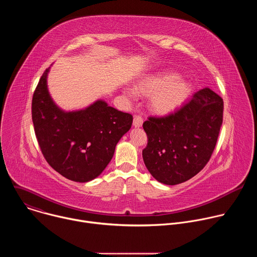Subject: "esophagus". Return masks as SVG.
Returning a JSON list of instances; mask_svg holds the SVG:
<instances>
[{
	"mask_svg": "<svg viewBox=\"0 0 257 257\" xmlns=\"http://www.w3.org/2000/svg\"><path fill=\"white\" fill-rule=\"evenodd\" d=\"M142 123H143V120L140 116H135L134 119H133V126L135 128H139L142 126Z\"/></svg>",
	"mask_w": 257,
	"mask_h": 257,
	"instance_id": "obj_1",
	"label": "esophagus"
}]
</instances>
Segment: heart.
<instances>
[{
    "label": "heart",
    "mask_w": 257,
    "mask_h": 257,
    "mask_svg": "<svg viewBox=\"0 0 257 257\" xmlns=\"http://www.w3.org/2000/svg\"><path fill=\"white\" fill-rule=\"evenodd\" d=\"M136 92L150 95V107L158 115H169L184 103L191 93L190 83L173 73L153 75L141 79L135 88ZM132 96L133 92L127 90Z\"/></svg>",
    "instance_id": "b5f03b06"
}]
</instances>
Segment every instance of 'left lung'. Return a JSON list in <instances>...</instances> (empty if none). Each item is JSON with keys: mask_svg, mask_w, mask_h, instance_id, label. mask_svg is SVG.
Masks as SVG:
<instances>
[{"mask_svg": "<svg viewBox=\"0 0 257 257\" xmlns=\"http://www.w3.org/2000/svg\"><path fill=\"white\" fill-rule=\"evenodd\" d=\"M223 98L205 87L179 111L143 123L148 145L142 158L152 176L177 185L198 174L209 161L223 123Z\"/></svg>", "mask_w": 257, "mask_h": 257, "instance_id": "left-lung-1", "label": "left lung"}]
</instances>
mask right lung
<instances>
[{"label":"right lung","instance_id":"1","mask_svg":"<svg viewBox=\"0 0 257 257\" xmlns=\"http://www.w3.org/2000/svg\"><path fill=\"white\" fill-rule=\"evenodd\" d=\"M50 68L32 97V122L39 145L49 165L63 177L80 183L91 181L111 162L133 117L102 99L78 111H64L48 89Z\"/></svg>","mask_w":257,"mask_h":257}]
</instances>
